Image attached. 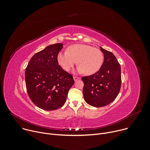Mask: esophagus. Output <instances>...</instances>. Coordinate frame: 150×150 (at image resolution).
<instances>
[{"label":"esophagus","instance_id":"1","mask_svg":"<svg viewBox=\"0 0 150 150\" xmlns=\"http://www.w3.org/2000/svg\"><path fill=\"white\" fill-rule=\"evenodd\" d=\"M79 79V78L78 77V76H74V79L75 81H76Z\"/></svg>","mask_w":150,"mask_h":150}]
</instances>
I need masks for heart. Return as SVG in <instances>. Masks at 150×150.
<instances>
[{
  "instance_id": "1",
  "label": "heart",
  "mask_w": 150,
  "mask_h": 150,
  "mask_svg": "<svg viewBox=\"0 0 150 150\" xmlns=\"http://www.w3.org/2000/svg\"><path fill=\"white\" fill-rule=\"evenodd\" d=\"M102 52L93 47L83 44L69 46L67 52H59L57 55V62L65 71L72 69L76 62L79 65L77 71L90 75L96 73L103 63Z\"/></svg>"
}]
</instances>
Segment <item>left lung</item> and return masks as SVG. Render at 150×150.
I'll use <instances>...</instances> for the list:
<instances>
[{
	"label": "left lung",
	"mask_w": 150,
	"mask_h": 150,
	"mask_svg": "<svg viewBox=\"0 0 150 150\" xmlns=\"http://www.w3.org/2000/svg\"><path fill=\"white\" fill-rule=\"evenodd\" d=\"M104 62L96 73L83 76L85 101L96 108L107 105L115 100L121 87V69L115 56L100 47Z\"/></svg>",
	"instance_id": "obj_1"
}]
</instances>
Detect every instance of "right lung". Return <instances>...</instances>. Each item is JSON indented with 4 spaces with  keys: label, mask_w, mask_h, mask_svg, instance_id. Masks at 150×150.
<instances>
[{
    "label": "right lung",
    "mask_w": 150,
    "mask_h": 150,
    "mask_svg": "<svg viewBox=\"0 0 150 150\" xmlns=\"http://www.w3.org/2000/svg\"><path fill=\"white\" fill-rule=\"evenodd\" d=\"M63 44L56 43L35 53L25 69L28 96L39 108L47 111L64 105L68 91L74 83L72 75L64 71L57 62Z\"/></svg>",
    "instance_id": "right-lung-1"
}]
</instances>
